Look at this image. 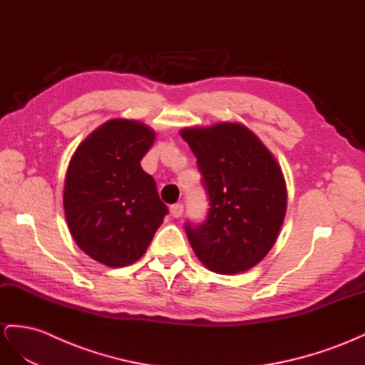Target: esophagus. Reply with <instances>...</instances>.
I'll return each instance as SVG.
<instances>
[{"label": "esophagus", "mask_w": 365, "mask_h": 365, "mask_svg": "<svg viewBox=\"0 0 365 365\" xmlns=\"http://www.w3.org/2000/svg\"><path fill=\"white\" fill-rule=\"evenodd\" d=\"M170 212H171V215H173L174 218H179V217H182V214H183V205H182V203L171 205V207H170Z\"/></svg>", "instance_id": "34e87169"}]
</instances>
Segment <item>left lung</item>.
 I'll use <instances>...</instances> for the list:
<instances>
[{
	"label": "left lung",
	"mask_w": 365,
	"mask_h": 365,
	"mask_svg": "<svg viewBox=\"0 0 365 365\" xmlns=\"http://www.w3.org/2000/svg\"><path fill=\"white\" fill-rule=\"evenodd\" d=\"M197 158L209 212L185 230L197 257L220 274L261 262L274 245L287 212L279 163L250 128L238 123L186 127L180 132Z\"/></svg>",
	"instance_id": "obj_1"
}]
</instances>
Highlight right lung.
<instances>
[{
    "label": "right lung",
    "instance_id": "right-lung-1",
    "mask_svg": "<svg viewBox=\"0 0 365 365\" xmlns=\"http://www.w3.org/2000/svg\"><path fill=\"white\" fill-rule=\"evenodd\" d=\"M148 125L116 118L81 143L68 165L63 207L77 245L108 267L136 262L168 214L140 167L155 143Z\"/></svg>",
    "mask_w": 365,
    "mask_h": 365
}]
</instances>
